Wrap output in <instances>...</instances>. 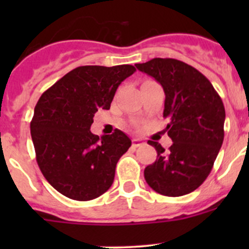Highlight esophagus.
I'll use <instances>...</instances> for the list:
<instances>
[{
    "instance_id": "34e87169",
    "label": "esophagus",
    "mask_w": 249,
    "mask_h": 249,
    "mask_svg": "<svg viewBox=\"0 0 249 249\" xmlns=\"http://www.w3.org/2000/svg\"><path fill=\"white\" fill-rule=\"evenodd\" d=\"M143 143H144V142H143L142 140H140V139H134V140H132V147L137 148V147H140V145H142Z\"/></svg>"
}]
</instances>
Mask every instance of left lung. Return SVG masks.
<instances>
[{
    "label": "left lung",
    "mask_w": 249,
    "mask_h": 249,
    "mask_svg": "<svg viewBox=\"0 0 249 249\" xmlns=\"http://www.w3.org/2000/svg\"><path fill=\"white\" fill-rule=\"evenodd\" d=\"M136 67L164 88L166 131L173 142L165 150L148 141L158 157L144 169L145 182L165 196L189 194L208 177L223 144L222 99L201 72L179 60L155 57Z\"/></svg>",
    "instance_id": "8db88e82"
}]
</instances>
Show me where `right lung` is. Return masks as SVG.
Listing matches in <instances>:
<instances>
[{
  "label": "right lung",
  "mask_w": 249,
  "mask_h": 249,
  "mask_svg": "<svg viewBox=\"0 0 249 249\" xmlns=\"http://www.w3.org/2000/svg\"><path fill=\"white\" fill-rule=\"evenodd\" d=\"M135 71L132 65L79 66L39 97L30 124L37 164L65 196L89 201L112 185L118 160L131 140L118 129L99 137L90 126L95 113L109 109L120 83Z\"/></svg>",
  "instance_id": "1"
}]
</instances>
